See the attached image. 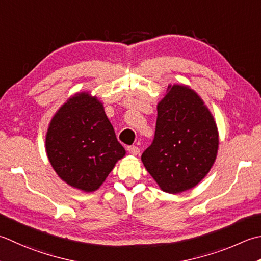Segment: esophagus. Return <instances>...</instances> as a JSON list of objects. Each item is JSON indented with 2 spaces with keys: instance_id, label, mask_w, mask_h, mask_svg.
<instances>
[{
  "instance_id": "1",
  "label": "esophagus",
  "mask_w": 261,
  "mask_h": 261,
  "mask_svg": "<svg viewBox=\"0 0 261 261\" xmlns=\"http://www.w3.org/2000/svg\"><path fill=\"white\" fill-rule=\"evenodd\" d=\"M127 151H129L131 155H137L138 152H139V148L137 146H129L127 147Z\"/></svg>"
}]
</instances>
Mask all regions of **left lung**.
I'll return each mask as SVG.
<instances>
[{"instance_id":"8db88e82","label":"left lung","mask_w":261,"mask_h":261,"mask_svg":"<svg viewBox=\"0 0 261 261\" xmlns=\"http://www.w3.org/2000/svg\"><path fill=\"white\" fill-rule=\"evenodd\" d=\"M218 131L202 99L187 86H168L157 105L155 137L141 161L163 191L180 193L196 187L211 170Z\"/></svg>"}]
</instances>
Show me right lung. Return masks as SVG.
I'll list each match as a JSON object with an SVG mask.
<instances>
[{
	"label": "right lung",
	"instance_id": "1",
	"mask_svg": "<svg viewBox=\"0 0 261 261\" xmlns=\"http://www.w3.org/2000/svg\"><path fill=\"white\" fill-rule=\"evenodd\" d=\"M46 152L58 175L86 192L97 190L125 155L103 105L88 93L71 97L54 115Z\"/></svg>",
	"mask_w": 261,
	"mask_h": 261
}]
</instances>
